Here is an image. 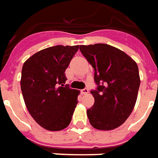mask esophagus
I'll return each instance as SVG.
<instances>
[{"mask_svg": "<svg viewBox=\"0 0 158 158\" xmlns=\"http://www.w3.org/2000/svg\"><path fill=\"white\" fill-rule=\"evenodd\" d=\"M81 94H86L89 93V89H88V88H85V89H81Z\"/></svg>", "mask_w": 158, "mask_h": 158, "instance_id": "34e87169", "label": "esophagus"}]
</instances>
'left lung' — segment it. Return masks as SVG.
Returning a JSON list of instances; mask_svg holds the SVG:
<instances>
[{
    "label": "left lung",
    "mask_w": 158,
    "mask_h": 158,
    "mask_svg": "<svg viewBox=\"0 0 158 158\" xmlns=\"http://www.w3.org/2000/svg\"><path fill=\"white\" fill-rule=\"evenodd\" d=\"M80 51L94 68L97 85L91 91L94 104L87 110L90 124L98 130H114L127 120L135 106L140 85L138 65L109 44L80 45Z\"/></svg>",
    "instance_id": "left-lung-1"
}]
</instances>
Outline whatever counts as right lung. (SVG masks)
I'll return each mask as SVG.
<instances>
[{"label":"right lung","mask_w":158,"mask_h":158,"mask_svg":"<svg viewBox=\"0 0 158 158\" xmlns=\"http://www.w3.org/2000/svg\"><path fill=\"white\" fill-rule=\"evenodd\" d=\"M79 45H56L41 50L23 64L20 86L31 117L49 131H60L69 125L79 91L65 81L68 68Z\"/></svg>","instance_id":"add662e5"}]
</instances>
